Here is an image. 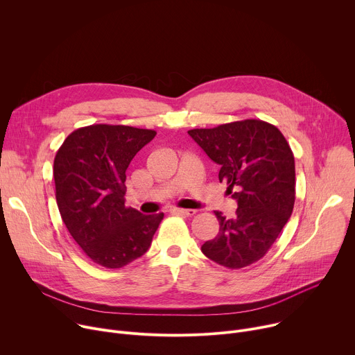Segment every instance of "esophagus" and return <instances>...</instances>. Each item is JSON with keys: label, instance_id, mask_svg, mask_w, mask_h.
<instances>
[{"label": "esophagus", "instance_id": "34e87169", "mask_svg": "<svg viewBox=\"0 0 355 355\" xmlns=\"http://www.w3.org/2000/svg\"><path fill=\"white\" fill-rule=\"evenodd\" d=\"M171 213L180 214V216H194L196 210H190V209H171Z\"/></svg>", "mask_w": 355, "mask_h": 355}]
</instances>
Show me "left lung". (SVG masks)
I'll return each instance as SVG.
<instances>
[{"instance_id": "1", "label": "left lung", "mask_w": 355, "mask_h": 355, "mask_svg": "<svg viewBox=\"0 0 355 355\" xmlns=\"http://www.w3.org/2000/svg\"><path fill=\"white\" fill-rule=\"evenodd\" d=\"M187 132L220 165L218 179L239 205L234 218L214 211L220 230L202 252L228 269L245 268L269 251L293 211V152L277 127L254 118Z\"/></svg>"}]
</instances>
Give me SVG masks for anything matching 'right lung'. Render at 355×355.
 Instances as JSON below:
<instances>
[{
  "label": "right lung",
  "instance_id": "obj_1",
  "mask_svg": "<svg viewBox=\"0 0 355 355\" xmlns=\"http://www.w3.org/2000/svg\"><path fill=\"white\" fill-rule=\"evenodd\" d=\"M156 131L94 124L73 131L56 152V203L73 240L97 265L116 269L142 257L164 213L125 206V171Z\"/></svg>",
  "mask_w": 355,
  "mask_h": 355
}]
</instances>
